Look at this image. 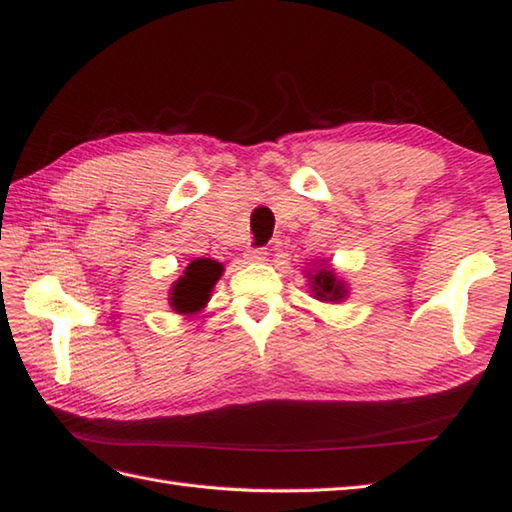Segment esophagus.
Returning <instances> with one entry per match:
<instances>
[{"label": "esophagus", "instance_id": "obj_1", "mask_svg": "<svg viewBox=\"0 0 512 512\" xmlns=\"http://www.w3.org/2000/svg\"><path fill=\"white\" fill-rule=\"evenodd\" d=\"M245 258L249 260V263H263V260L267 258V249L265 247H249L245 252Z\"/></svg>", "mask_w": 512, "mask_h": 512}]
</instances>
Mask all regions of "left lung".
<instances>
[{
  "instance_id": "1",
  "label": "left lung",
  "mask_w": 512,
  "mask_h": 512,
  "mask_svg": "<svg viewBox=\"0 0 512 512\" xmlns=\"http://www.w3.org/2000/svg\"><path fill=\"white\" fill-rule=\"evenodd\" d=\"M307 276H310L312 292H314V298H318V301L339 303L347 296L345 281H341V278L336 276L330 267H323V263H321V267L314 269L312 274L307 272Z\"/></svg>"
}]
</instances>
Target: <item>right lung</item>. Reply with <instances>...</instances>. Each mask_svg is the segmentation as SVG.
<instances>
[{
    "label": "right lung",
    "mask_w": 512,
    "mask_h": 512,
    "mask_svg": "<svg viewBox=\"0 0 512 512\" xmlns=\"http://www.w3.org/2000/svg\"><path fill=\"white\" fill-rule=\"evenodd\" d=\"M223 265L211 258H196L171 287L169 303L178 314H196L207 305L211 289L223 276Z\"/></svg>",
    "instance_id": "obj_1"
}]
</instances>
